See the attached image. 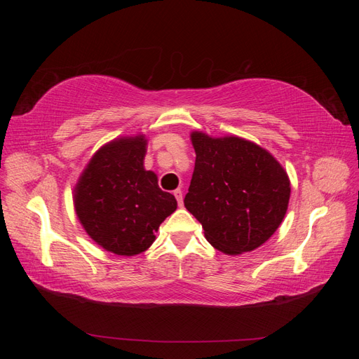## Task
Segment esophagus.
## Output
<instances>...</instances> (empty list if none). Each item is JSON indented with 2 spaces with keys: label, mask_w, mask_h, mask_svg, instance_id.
Masks as SVG:
<instances>
[{
  "label": "esophagus",
  "mask_w": 359,
  "mask_h": 359,
  "mask_svg": "<svg viewBox=\"0 0 359 359\" xmlns=\"http://www.w3.org/2000/svg\"><path fill=\"white\" fill-rule=\"evenodd\" d=\"M173 194H175V198L178 201V205L182 206V191L181 190H175V191H173Z\"/></svg>",
  "instance_id": "34e87169"
}]
</instances>
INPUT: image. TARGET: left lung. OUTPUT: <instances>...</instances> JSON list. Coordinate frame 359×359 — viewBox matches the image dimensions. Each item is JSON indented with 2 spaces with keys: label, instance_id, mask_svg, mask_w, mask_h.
Segmentation results:
<instances>
[{
  "label": "left lung",
  "instance_id": "8db88e82",
  "mask_svg": "<svg viewBox=\"0 0 359 359\" xmlns=\"http://www.w3.org/2000/svg\"><path fill=\"white\" fill-rule=\"evenodd\" d=\"M196 163L184 199L206 241L224 255L253 252L283 222L290 180L278 160L240 136L190 133Z\"/></svg>",
  "mask_w": 359,
  "mask_h": 359
}]
</instances>
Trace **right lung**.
<instances>
[{"label":"right lung","mask_w":359,"mask_h":359,"mask_svg":"<svg viewBox=\"0 0 359 359\" xmlns=\"http://www.w3.org/2000/svg\"><path fill=\"white\" fill-rule=\"evenodd\" d=\"M145 135L119 136L95 151L73 189L78 220L106 252L136 256L156 241V232L177 210L173 194L160 190L147 170Z\"/></svg>","instance_id":"obj_1"}]
</instances>
